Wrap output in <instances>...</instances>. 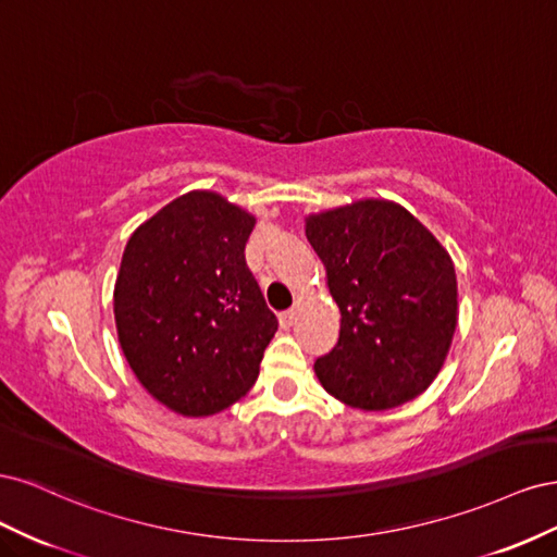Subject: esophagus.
Wrapping results in <instances>:
<instances>
[{"mask_svg":"<svg viewBox=\"0 0 557 557\" xmlns=\"http://www.w3.org/2000/svg\"><path fill=\"white\" fill-rule=\"evenodd\" d=\"M295 318H297V311L295 309H288V311H283L281 315H278V320H281V327H293L295 325Z\"/></svg>","mask_w":557,"mask_h":557,"instance_id":"obj_1","label":"esophagus"}]
</instances>
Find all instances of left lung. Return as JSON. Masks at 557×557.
Wrapping results in <instances>:
<instances>
[{"instance_id":"left-lung-1","label":"left lung","mask_w":557,"mask_h":557,"mask_svg":"<svg viewBox=\"0 0 557 557\" xmlns=\"http://www.w3.org/2000/svg\"><path fill=\"white\" fill-rule=\"evenodd\" d=\"M307 239L342 313L339 342L313 364L320 385L362 411L425 393L458 325V278L442 242L376 197L309 213Z\"/></svg>"}]
</instances>
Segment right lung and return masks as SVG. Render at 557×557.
I'll use <instances>...</instances> for the list:
<instances>
[{
    "label": "right lung",
    "instance_id": "add662e5",
    "mask_svg": "<svg viewBox=\"0 0 557 557\" xmlns=\"http://www.w3.org/2000/svg\"><path fill=\"white\" fill-rule=\"evenodd\" d=\"M256 215L213 190H190L132 232L113 288L123 356L174 413L232 407L258 381L278 327L244 248Z\"/></svg>",
    "mask_w": 557,
    "mask_h": 557
}]
</instances>
